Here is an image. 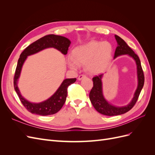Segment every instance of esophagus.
Listing matches in <instances>:
<instances>
[{"label": "esophagus", "mask_w": 155, "mask_h": 155, "mask_svg": "<svg viewBox=\"0 0 155 155\" xmlns=\"http://www.w3.org/2000/svg\"><path fill=\"white\" fill-rule=\"evenodd\" d=\"M86 77H87L86 75H85V74H81V75H79V76L78 79H79V80H81L82 79L85 78H86Z\"/></svg>", "instance_id": "obj_1"}]
</instances>
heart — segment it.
<instances>
[{"instance_id": "1", "label": "heart", "mask_w": 155, "mask_h": 155, "mask_svg": "<svg viewBox=\"0 0 155 155\" xmlns=\"http://www.w3.org/2000/svg\"><path fill=\"white\" fill-rule=\"evenodd\" d=\"M112 48L108 42L92 41L74 48L67 63L70 68L77 70L80 65L86 64L89 72H100L109 60Z\"/></svg>"}]
</instances>
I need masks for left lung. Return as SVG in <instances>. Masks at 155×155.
Returning a JSON list of instances; mask_svg holds the SVG:
<instances>
[{"instance_id":"8db88e82","label":"left lung","mask_w":155,"mask_h":155,"mask_svg":"<svg viewBox=\"0 0 155 155\" xmlns=\"http://www.w3.org/2000/svg\"><path fill=\"white\" fill-rule=\"evenodd\" d=\"M115 38L118 43L116 48L114 58L121 55H128L133 58L137 63V75H138V87L134 94L132 101L127 105L124 107H116L110 104L105 99L103 95L101 79L104 74H101L92 78L93 87L89 94V97L92 105L95 109L100 113L106 116H117L125 113L130 110L137 103L139 95L144 85V74L142 68L141 62L138 56L134 51L127 45L125 42L120 37L115 35Z\"/></svg>"}]
</instances>
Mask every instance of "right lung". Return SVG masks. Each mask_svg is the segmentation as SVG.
I'll return each instance as SVG.
<instances>
[{
  "label": "right lung",
  "mask_w": 155,
  "mask_h": 155,
  "mask_svg": "<svg viewBox=\"0 0 155 155\" xmlns=\"http://www.w3.org/2000/svg\"><path fill=\"white\" fill-rule=\"evenodd\" d=\"M70 43L71 42L66 37L50 34L42 37L30 45L20 55L13 78V85L22 105L31 113L41 116H48L57 113L61 109L66 101L68 86L76 82V78L64 79L57 91L47 100L39 104L31 103L22 96L17 87L18 79L20 76L22 67L27 56L39 52L45 48L51 47L56 48L64 55H66Z\"/></svg>",
  "instance_id": "1"
}]
</instances>
